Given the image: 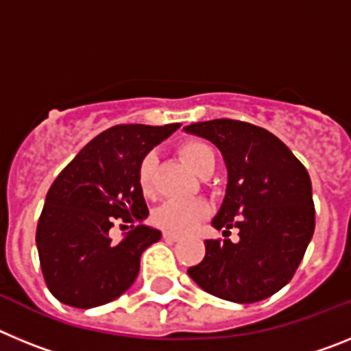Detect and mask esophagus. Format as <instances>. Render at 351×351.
Wrapping results in <instances>:
<instances>
[{
	"instance_id": "34e87169",
	"label": "esophagus",
	"mask_w": 351,
	"mask_h": 351,
	"mask_svg": "<svg viewBox=\"0 0 351 351\" xmlns=\"http://www.w3.org/2000/svg\"><path fill=\"white\" fill-rule=\"evenodd\" d=\"M163 239H165V241H172V243H176V241H179V239H181V235L176 234V232L165 230L163 232Z\"/></svg>"
}]
</instances>
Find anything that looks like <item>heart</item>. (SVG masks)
<instances>
[{
  "instance_id": "heart-1",
  "label": "heart",
  "mask_w": 351,
  "mask_h": 351,
  "mask_svg": "<svg viewBox=\"0 0 351 351\" xmlns=\"http://www.w3.org/2000/svg\"><path fill=\"white\" fill-rule=\"evenodd\" d=\"M179 153L186 163L197 173L202 172L207 165L216 163V154L209 144L202 141H186L179 147ZM156 154H145L138 167V186L145 195L153 191L154 172H156ZM209 214V204L202 198L188 200H169L154 213V223L170 232H186L193 228L200 219Z\"/></svg>"
}]
</instances>
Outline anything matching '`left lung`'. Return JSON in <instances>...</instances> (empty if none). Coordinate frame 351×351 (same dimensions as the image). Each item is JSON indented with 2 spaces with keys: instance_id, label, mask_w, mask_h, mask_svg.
Masks as SVG:
<instances>
[{
  "instance_id": "1",
  "label": "left lung",
  "mask_w": 351,
  "mask_h": 351,
  "mask_svg": "<svg viewBox=\"0 0 351 351\" xmlns=\"http://www.w3.org/2000/svg\"><path fill=\"white\" fill-rule=\"evenodd\" d=\"M213 142L226 167V190L213 226H232L239 241L207 239L206 256L188 269L210 295L251 304L280 291L295 274L315 232V204L308 170L267 130L234 119L186 126Z\"/></svg>"
}]
</instances>
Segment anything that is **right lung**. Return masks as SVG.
I'll use <instances>...</instances> for the list:
<instances>
[{
  "label": "right lung",
  "instance_id": "add662e5",
  "mask_svg": "<svg viewBox=\"0 0 351 351\" xmlns=\"http://www.w3.org/2000/svg\"><path fill=\"white\" fill-rule=\"evenodd\" d=\"M179 126H112L93 138L52 182L36 226V247L43 280L60 302L96 308L135 283L142 253L160 241L161 232L137 225L119 243L108 232L116 219L142 223L147 218L138 167Z\"/></svg>",
  "mask_w": 351,
  "mask_h": 351
}]
</instances>
